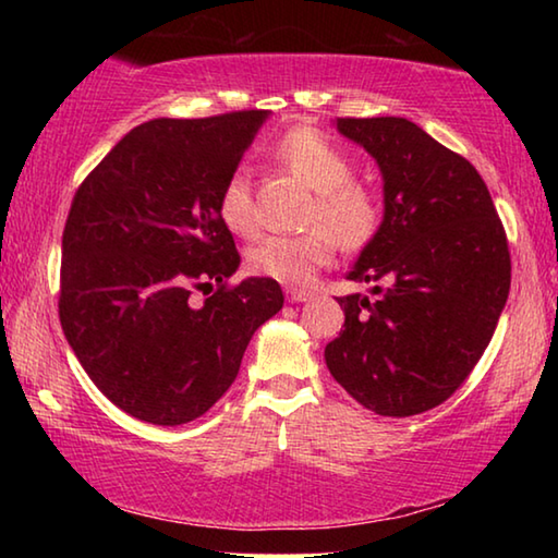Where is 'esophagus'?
Here are the masks:
<instances>
[{
	"mask_svg": "<svg viewBox=\"0 0 558 558\" xmlns=\"http://www.w3.org/2000/svg\"><path fill=\"white\" fill-rule=\"evenodd\" d=\"M286 298H288V302H305V300H310L313 298V292L310 290H305V288H286Z\"/></svg>",
	"mask_w": 558,
	"mask_h": 558,
	"instance_id": "obj_1",
	"label": "esophagus"
}]
</instances>
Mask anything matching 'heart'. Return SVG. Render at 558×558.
Listing matches in <instances>:
<instances>
[{
	"mask_svg": "<svg viewBox=\"0 0 558 558\" xmlns=\"http://www.w3.org/2000/svg\"><path fill=\"white\" fill-rule=\"evenodd\" d=\"M276 162L315 192L307 214L313 231L302 235H266L248 251V268L258 276L298 286L335 256V241L344 251L364 248L381 223V204L369 186L356 182L354 159L315 128H295L272 145ZM219 216L233 233L258 229V204L251 177L235 169L219 192Z\"/></svg>",
	"mask_w": 558,
	"mask_h": 558,
	"instance_id": "1",
	"label": "heart"
}]
</instances>
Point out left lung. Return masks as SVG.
Wrapping results in <instances>:
<instances>
[{
    "instance_id": "1",
    "label": "left lung",
    "mask_w": 558,
    "mask_h": 558,
    "mask_svg": "<svg viewBox=\"0 0 558 558\" xmlns=\"http://www.w3.org/2000/svg\"><path fill=\"white\" fill-rule=\"evenodd\" d=\"M384 174V221L349 280H386L379 300L337 298L344 329L329 374L364 409L405 418L456 393L509 295L505 226L477 169L405 118H339Z\"/></svg>"
}]
</instances>
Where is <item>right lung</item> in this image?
I'll return each instance as SVG.
<instances>
[{
	"mask_svg": "<svg viewBox=\"0 0 558 558\" xmlns=\"http://www.w3.org/2000/svg\"><path fill=\"white\" fill-rule=\"evenodd\" d=\"M266 118L149 120L75 189L61 327L93 384L140 421L182 426L209 411L286 300L272 278L229 282L241 256L219 216L221 186Z\"/></svg>",
	"mask_w": 558,
	"mask_h": 558,
	"instance_id": "obj_1",
	"label": "right lung"
}]
</instances>
